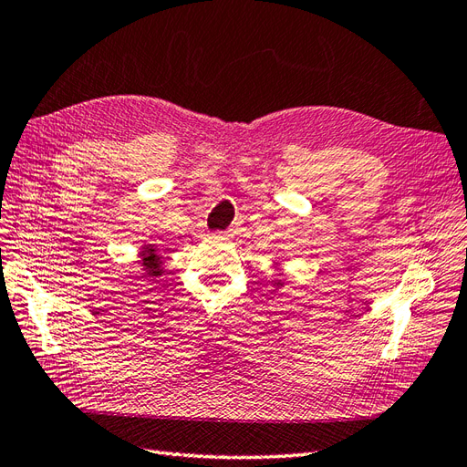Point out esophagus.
I'll return each mask as SVG.
<instances>
[{"mask_svg": "<svg viewBox=\"0 0 467 467\" xmlns=\"http://www.w3.org/2000/svg\"><path fill=\"white\" fill-rule=\"evenodd\" d=\"M224 236H231V231H226V233H224Z\"/></svg>", "mask_w": 467, "mask_h": 467, "instance_id": "obj_1", "label": "esophagus"}]
</instances>
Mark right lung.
Listing matches in <instances>:
<instances>
[{"instance_id": "1", "label": "right lung", "mask_w": 467, "mask_h": 467, "mask_svg": "<svg viewBox=\"0 0 467 467\" xmlns=\"http://www.w3.org/2000/svg\"><path fill=\"white\" fill-rule=\"evenodd\" d=\"M141 266H143V272H146V276H161V254H158V250H155L153 246H143L141 250Z\"/></svg>"}]
</instances>
